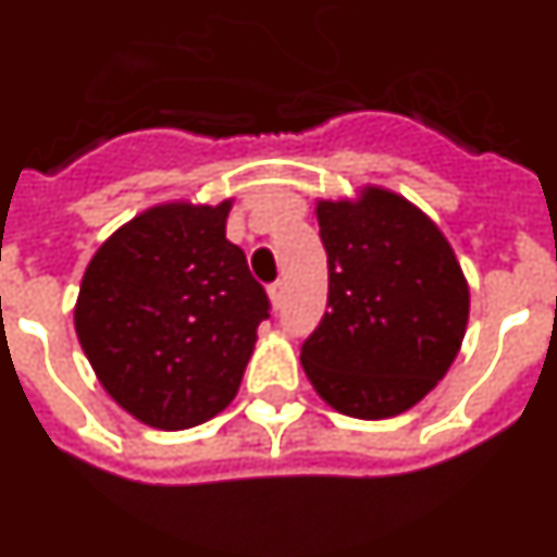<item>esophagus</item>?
<instances>
[{"label": "esophagus", "instance_id": "1", "mask_svg": "<svg viewBox=\"0 0 557 557\" xmlns=\"http://www.w3.org/2000/svg\"><path fill=\"white\" fill-rule=\"evenodd\" d=\"M269 300H271V306H274V308L283 306V300H286V286H283V280H277V283H271V286H269Z\"/></svg>", "mask_w": 557, "mask_h": 557}]
</instances>
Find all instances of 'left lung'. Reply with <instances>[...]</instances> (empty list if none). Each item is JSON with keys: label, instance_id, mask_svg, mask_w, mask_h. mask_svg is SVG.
<instances>
[{"label": "left lung", "instance_id": "1", "mask_svg": "<svg viewBox=\"0 0 557 557\" xmlns=\"http://www.w3.org/2000/svg\"><path fill=\"white\" fill-rule=\"evenodd\" d=\"M329 311L300 348L317 394L354 419L413 408L453 366L470 292L450 243L408 200H320Z\"/></svg>", "mask_w": 557, "mask_h": 557}]
</instances>
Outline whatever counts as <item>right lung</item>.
I'll return each mask as SVG.
<instances>
[{"label": "right lung", "instance_id": "obj_1", "mask_svg": "<svg viewBox=\"0 0 557 557\" xmlns=\"http://www.w3.org/2000/svg\"><path fill=\"white\" fill-rule=\"evenodd\" d=\"M226 214L228 200L147 209L84 271L78 343L107 394L149 428L221 413L269 320V294L226 240Z\"/></svg>", "mask_w": 557, "mask_h": 557}]
</instances>
